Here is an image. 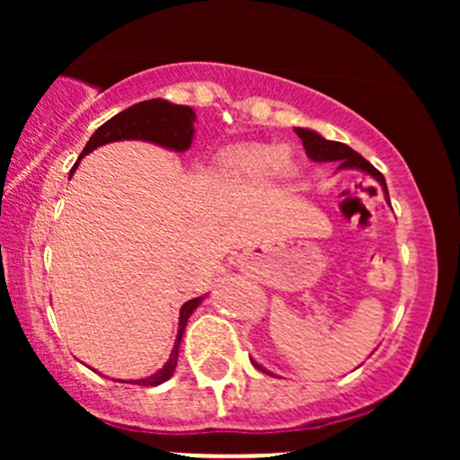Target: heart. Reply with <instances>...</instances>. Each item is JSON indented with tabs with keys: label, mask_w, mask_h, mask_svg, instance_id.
Instances as JSON below:
<instances>
[{
	"label": "heart",
	"mask_w": 460,
	"mask_h": 460,
	"mask_svg": "<svg viewBox=\"0 0 460 460\" xmlns=\"http://www.w3.org/2000/svg\"><path fill=\"white\" fill-rule=\"evenodd\" d=\"M294 162L288 146L251 145L231 151L223 162V172L234 183H261L292 171Z\"/></svg>",
	"instance_id": "heart-1"
}]
</instances>
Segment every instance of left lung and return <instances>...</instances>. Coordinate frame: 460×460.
<instances>
[{
  "instance_id": "left-lung-1",
  "label": "left lung",
  "mask_w": 460,
  "mask_h": 460,
  "mask_svg": "<svg viewBox=\"0 0 460 460\" xmlns=\"http://www.w3.org/2000/svg\"><path fill=\"white\" fill-rule=\"evenodd\" d=\"M294 131H296L298 138L303 140V146H305V151H307L309 160L320 162V164H337V171H361V172H366V175L374 179V181L381 183L385 199H387V203H389L387 181H385V177L376 171V168L372 166V164L366 160V157L358 155L355 149H350V146L344 145V142L326 140L324 136L318 134V131H314V129L294 128ZM251 361H252V366H255L257 369H261V372L272 374V372H268V369L263 366H260L255 358H251Z\"/></svg>"
}]
</instances>
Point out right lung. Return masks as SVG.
<instances>
[{
	"label": "right lung",
	"instance_id": "1",
	"mask_svg": "<svg viewBox=\"0 0 460 460\" xmlns=\"http://www.w3.org/2000/svg\"><path fill=\"white\" fill-rule=\"evenodd\" d=\"M194 123H197V112H194L190 105H177V103L166 102V99H149V102H140L131 105L128 110H123V112L112 116L110 120H105L102 128L91 136V140L86 142L84 151L79 153V160L86 157L88 153H93L94 149H99V146L110 145V142H119V140H145V142H153V145L157 146H164V149L168 151L183 153L192 146ZM79 160L75 162V166L71 168V175L68 177H73V172H75V168L79 166ZM203 300L205 296H199L181 305V311H179V329H177L175 346H172L168 361L164 363L155 374H151V376H145V378H136V381H120V378H112V381L146 385V387H155V385L166 383L168 378L175 374L179 348H181V340H183V332H186L190 315L194 314V309H197Z\"/></svg>",
	"mask_w": 460,
	"mask_h": 460
}]
</instances>
